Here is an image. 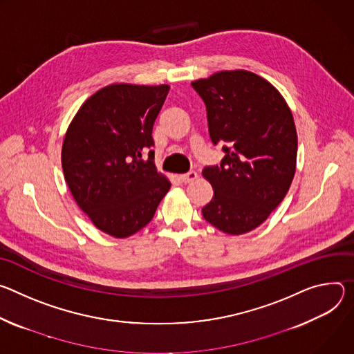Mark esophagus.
I'll use <instances>...</instances> for the list:
<instances>
[{
    "label": "esophagus",
    "instance_id": "obj_1",
    "mask_svg": "<svg viewBox=\"0 0 354 354\" xmlns=\"http://www.w3.org/2000/svg\"><path fill=\"white\" fill-rule=\"evenodd\" d=\"M180 178H181V181H184V183H192V181H195V180H198V173L191 170V171H188V173H185V174H181Z\"/></svg>",
    "mask_w": 354,
    "mask_h": 354
}]
</instances>
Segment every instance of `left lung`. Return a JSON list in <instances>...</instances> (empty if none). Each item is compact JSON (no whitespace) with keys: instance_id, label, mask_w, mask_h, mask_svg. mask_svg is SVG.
<instances>
[{"instance_id":"8db88e82","label":"left lung","mask_w":354,"mask_h":354,"mask_svg":"<svg viewBox=\"0 0 354 354\" xmlns=\"http://www.w3.org/2000/svg\"><path fill=\"white\" fill-rule=\"evenodd\" d=\"M191 86L205 102L212 143L230 145L221 167L203 170L214 188L203 215L223 233H248L292 183L298 138L291 109L276 87L248 70L218 71Z\"/></svg>"}]
</instances>
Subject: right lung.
<instances>
[{
    "mask_svg": "<svg viewBox=\"0 0 354 354\" xmlns=\"http://www.w3.org/2000/svg\"><path fill=\"white\" fill-rule=\"evenodd\" d=\"M170 86L109 84L84 101L63 146L64 180L77 205L95 227L128 238L151 219L171 183L157 171L153 124Z\"/></svg>",
    "mask_w": 354,
    "mask_h": 354,
    "instance_id": "obj_1",
    "label": "right lung"
}]
</instances>
